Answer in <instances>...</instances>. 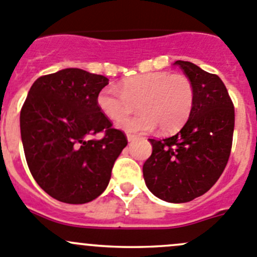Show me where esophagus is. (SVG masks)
I'll return each mask as SVG.
<instances>
[{"instance_id": "esophagus-1", "label": "esophagus", "mask_w": 257, "mask_h": 257, "mask_svg": "<svg viewBox=\"0 0 257 257\" xmlns=\"http://www.w3.org/2000/svg\"><path fill=\"white\" fill-rule=\"evenodd\" d=\"M126 138H128L129 142H133V141H136L137 138H138V136H136V134L128 133V134H126Z\"/></svg>"}]
</instances>
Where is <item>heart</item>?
Returning a JSON list of instances; mask_svg holds the SVG:
<instances>
[{"instance_id":"b5f03b06","label":"heart","mask_w":257,"mask_h":257,"mask_svg":"<svg viewBox=\"0 0 257 257\" xmlns=\"http://www.w3.org/2000/svg\"><path fill=\"white\" fill-rule=\"evenodd\" d=\"M195 96V85L188 76L157 71L125 79L119 90L105 86L99 91L96 104L111 120H120L138 106L141 113L119 123L124 131L148 132L158 125L159 131L169 133L186 123Z\"/></svg>"}]
</instances>
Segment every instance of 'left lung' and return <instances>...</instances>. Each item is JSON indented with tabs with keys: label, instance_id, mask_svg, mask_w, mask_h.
I'll use <instances>...</instances> for the list:
<instances>
[{
	"label": "left lung",
	"instance_id": "8db88e82",
	"mask_svg": "<svg viewBox=\"0 0 257 257\" xmlns=\"http://www.w3.org/2000/svg\"><path fill=\"white\" fill-rule=\"evenodd\" d=\"M195 85V104L174 136L149 139L153 147L143 166L149 191L161 200L184 203L217 182L232 148L235 108L225 84L189 61L174 62Z\"/></svg>",
	"mask_w": 257,
	"mask_h": 257
}]
</instances>
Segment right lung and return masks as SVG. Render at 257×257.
Returning <instances> with one entry per match:
<instances>
[{
  "label": "right lung",
  "mask_w": 257,
  "mask_h": 257,
  "mask_svg": "<svg viewBox=\"0 0 257 257\" xmlns=\"http://www.w3.org/2000/svg\"><path fill=\"white\" fill-rule=\"evenodd\" d=\"M109 79L81 69L42 75L20 113L27 166L40 187L60 202L81 205L100 196L128 139L96 104ZM103 133L100 140L91 139Z\"/></svg>",
  "instance_id": "add662e5"
}]
</instances>
